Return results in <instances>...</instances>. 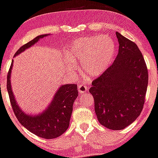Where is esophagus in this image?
Masks as SVG:
<instances>
[{
	"mask_svg": "<svg viewBox=\"0 0 158 158\" xmlns=\"http://www.w3.org/2000/svg\"><path fill=\"white\" fill-rule=\"evenodd\" d=\"M78 92L80 94H82V93H85L88 91V87L85 85V84H79L77 86Z\"/></svg>",
	"mask_w": 158,
	"mask_h": 158,
	"instance_id": "34e87169",
	"label": "esophagus"
}]
</instances>
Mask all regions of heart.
Wrapping results in <instances>:
<instances>
[{"label":"heart","instance_id":"b5f03b06","mask_svg":"<svg viewBox=\"0 0 158 158\" xmlns=\"http://www.w3.org/2000/svg\"><path fill=\"white\" fill-rule=\"evenodd\" d=\"M116 51L115 42L106 35L79 38L69 45L67 54L71 60L82 62L85 74L96 77L104 73L112 62ZM69 69L75 68L74 63L69 62Z\"/></svg>","mask_w":158,"mask_h":158}]
</instances>
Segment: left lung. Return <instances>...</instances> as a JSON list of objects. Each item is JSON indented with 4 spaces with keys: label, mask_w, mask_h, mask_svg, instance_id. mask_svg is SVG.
Instances as JSON below:
<instances>
[{
    "label": "left lung",
    "mask_w": 158,
    "mask_h": 158,
    "mask_svg": "<svg viewBox=\"0 0 158 158\" xmlns=\"http://www.w3.org/2000/svg\"><path fill=\"white\" fill-rule=\"evenodd\" d=\"M118 53L107 70L92 82L95 112L101 125L111 130L129 126L141 114L148 85V69L134 42L116 32Z\"/></svg>",
    "instance_id": "left-lung-1"
}]
</instances>
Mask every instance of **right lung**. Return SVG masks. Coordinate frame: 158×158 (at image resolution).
<instances>
[{"label": "right lung", "mask_w": 158, "mask_h": 158, "mask_svg": "<svg viewBox=\"0 0 158 158\" xmlns=\"http://www.w3.org/2000/svg\"><path fill=\"white\" fill-rule=\"evenodd\" d=\"M47 35H48L37 36L34 40L22 46L14 56L23 52L26 49L35 44L40 39ZM12 62L7 76V90L10 99L11 105L18 121L31 133L43 139H52L62 135L69 127V120L72 115L73 104L78 96L77 85L68 84L61 86L54 95L51 104L40 115L34 116L26 115L20 109L12 93L10 81L11 72L13 64Z\"/></svg>", "instance_id": "obj_1"}]
</instances>
